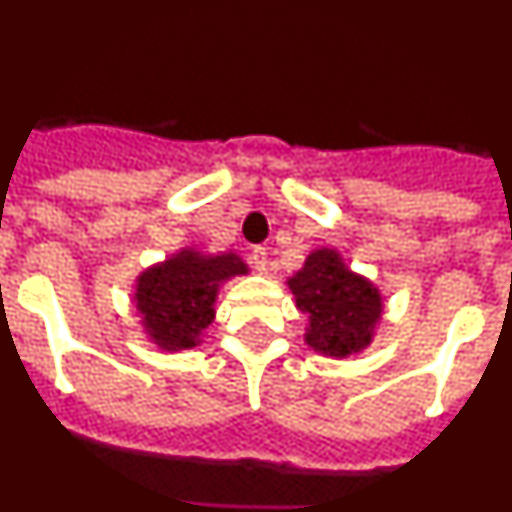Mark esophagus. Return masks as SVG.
I'll return each instance as SVG.
<instances>
[{
    "mask_svg": "<svg viewBox=\"0 0 512 512\" xmlns=\"http://www.w3.org/2000/svg\"><path fill=\"white\" fill-rule=\"evenodd\" d=\"M251 264L256 271H266L269 269V253H266L264 246L251 248Z\"/></svg>",
    "mask_w": 512,
    "mask_h": 512,
    "instance_id": "obj_1",
    "label": "esophagus"
}]
</instances>
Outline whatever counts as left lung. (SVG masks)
I'll return each instance as SVG.
<instances>
[{
    "label": "left lung",
    "mask_w": 512,
    "mask_h": 512,
    "mask_svg": "<svg viewBox=\"0 0 512 512\" xmlns=\"http://www.w3.org/2000/svg\"><path fill=\"white\" fill-rule=\"evenodd\" d=\"M287 287L307 315L305 343L312 351L343 359L372 343L382 320V295L369 279L348 269L338 251H312Z\"/></svg>",
    "instance_id": "8db88e82"
}]
</instances>
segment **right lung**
I'll use <instances>...</instances> for the list:
<instances>
[{
  "label": "right lung",
  "instance_id": "right-lung-1",
  "mask_svg": "<svg viewBox=\"0 0 512 512\" xmlns=\"http://www.w3.org/2000/svg\"><path fill=\"white\" fill-rule=\"evenodd\" d=\"M248 274L235 253L205 256L182 248L135 279V307L148 338L164 351L200 346L202 330L215 318L220 284Z\"/></svg>",
  "mask_w": 512,
  "mask_h": 512
}]
</instances>
